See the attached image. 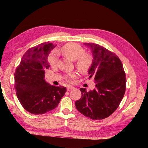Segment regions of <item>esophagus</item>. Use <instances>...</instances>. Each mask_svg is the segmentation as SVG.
<instances>
[{
	"label": "esophagus",
	"instance_id": "obj_1",
	"mask_svg": "<svg viewBox=\"0 0 148 148\" xmlns=\"http://www.w3.org/2000/svg\"><path fill=\"white\" fill-rule=\"evenodd\" d=\"M74 88H75L74 87H72V86H69L67 87V91H70V90H71V89H74Z\"/></svg>",
	"mask_w": 148,
	"mask_h": 148
}]
</instances>
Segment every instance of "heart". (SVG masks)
<instances>
[{
	"label": "heart",
	"instance_id": "b5f03b06",
	"mask_svg": "<svg viewBox=\"0 0 148 148\" xmlns=\"http://www.w3.org/2000/svg\"><path fill=\"white\" fill-rule=\"evenodd\" d=\"M59 53H62L64 56L70 59L71 60H76V66L83 72L87 71L92 64V57L89 54H83L84 49L82 46L76 43H68L62 47L60 51H58ZM58 60V53L56 52L52 53L49 56L48 61L51 66H55L57 64ZM77 77V73H71L66 77V79L69 82L71 81V79L75 78Z\"/></svg>",
	"mask_w": 148,
	"mask_h": 148
}]
</instances>
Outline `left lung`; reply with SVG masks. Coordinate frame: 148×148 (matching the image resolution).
Returning <instances> with one entry per match:
<instances>
[{"label": "left lung", "mask_w": 148, "mask_h": 148, "mask_svg": "<svg viewBox=\"0 0 148 148\" xmlns=\"http://www.w3.org/2000/svg\"><path fill=\"white\" fill-rule=\"evenodd\" d=\"M90 48L92 60L88 70L96 83L92 90L80 88L82 97L75 102L80 113L92 120L108 117L117 109L126 90V77L122 62L107 49L95 43H83Z\"/></svg>", "instance_id": "obj_1"}]
</instances>
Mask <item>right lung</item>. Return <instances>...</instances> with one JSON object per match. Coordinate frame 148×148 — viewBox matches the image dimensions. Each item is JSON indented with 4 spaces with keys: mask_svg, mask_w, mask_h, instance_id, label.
Wrapping results in <instances>:
<instances>
[{
    "mask_svg": "<svg viewBox=\"0 0 148 148\" xmlns=\"http://www.w3.org/2000/svg\"><path fill=\"white\" fill-rule=\"evenodd\" d=\"M55 47L47 42L28 49L16 69V96L31 114H43L54 109L66 91L65 87L52 86L45 79V70L50 67L47 57Z\"/></svg>",
    "mask_w": 148,
    "mask_h": 148,
    "instance_id": "obj_1",
    "label": "right lung"
}]
</instances>
